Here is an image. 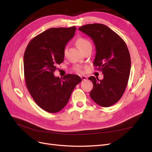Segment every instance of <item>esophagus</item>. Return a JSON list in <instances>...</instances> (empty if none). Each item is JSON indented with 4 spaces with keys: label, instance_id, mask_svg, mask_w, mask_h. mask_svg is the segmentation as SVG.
<instances>
[{
    "label": "esophagus",
    "instance_id": "34e87169",
    "mask_svg": "<svg viewBox=\"0 0 152 152\" xmlns=\"http://www.w3.org/2000/svg\"><path fill=\"white\" fill-rule=\"evenodd\" d=\"M80 78L82 79V80H86L87 79V77L86 76H84V75H82V76H80Z\"/></svg>",
    "mask_w": 152,
    "mask_h": 152
}]
</instances>
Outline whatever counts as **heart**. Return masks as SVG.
<instances>
[{
    "label": "heart",
    "instance_id": "obj_1",
    "mask_svg": "<svg viewBox=\"0 0 152 152\" xmlns=\"http://www.w3.org/2000/svg\"><path fill=\"white\" fill-rule=\"evenodd\" d=\"M76 44L78 46V48H79L80 49V50H82V51H83L84 50H85L88 47L91 46V44L88 40L85 39V38H82V37L79 38L77 40ZM66 50H67L66 48L64 49V50H63L64 54L66 53ZM73 70L75 71L77 73H82V67L79 65H76L73 67Z\"/></svg>",
    "mask_w": 152,
    "mask_h": 152
}]
</instances>
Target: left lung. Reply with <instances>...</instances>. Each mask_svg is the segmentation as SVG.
Instances as JSON below:
<instances>
[{"mask_svg": "<svg viewBox=\"0 0 152 152\" xmlns=\"http://www.w3.org/2000/svg\"><path fill=\"white\" fill-rule=\"evenodd\" d=\"M79 30L92 39L96 46L95 70L102 71L103 79L89 77L93 84L91 99L102 107L120 100L126 90L131 71V57L124 40L107 26L100 23L80 26Z\"/></svg>", "mask_w": 152, "mask_h": 152, "instance_id": "left-lung-1", "label": "left lung"}]
</instances>
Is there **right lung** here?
Masks as SVG:
<instances>
[{
  "mask_svg": "<svg viewBox=\"0 0 152 152\" xmlns=\"http://www.w3.org/2000/svg\"><path fill=\"white\" fill-rule=\"evenodd\" d=\"M75 26L52 28L31 39L23 57L25 84L39 107L56 113L65 107L75 86L82 81L79 75L55 77L56 65L64 60L66 43L75 34Z\"/></svg>",
  "mask_w": 152,
  "mask_h": 152,
  "instance_id": "obj_1",
  "label": "right lung"
}]
</instances>
